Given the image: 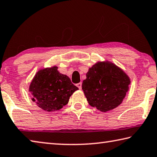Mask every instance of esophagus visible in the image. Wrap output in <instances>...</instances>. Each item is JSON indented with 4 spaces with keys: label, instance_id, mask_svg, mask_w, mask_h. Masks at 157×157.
<instances>
[{
    "label": "esophagus",
    "instance_id": "obj_1",
    "mask_svg": "<svg viewBox=\"0 0 157 157\" xmlns=\"http://www.w3.org/2000/svg\"><path fill=\"white\" fill-rule=\"evenodd\" d=\"M76 86L78 87L79 89H81V87H82V83H77L76 84Z\"/></svg>",
    "mask_w": 157,
    "mask_h": 157
}]
</instances>
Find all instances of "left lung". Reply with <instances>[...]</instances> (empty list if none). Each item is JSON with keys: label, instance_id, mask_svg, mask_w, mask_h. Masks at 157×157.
Instances as JSON below:
<instances>
[{"label": "left lung", "instance_id": "obj_1", "mask_svg": "<svg viewBox=\"0 0 157 157\" xmlns=\"http://www.w3.org/2000/svg\"><path fill=\"white\" fill-rule=\"evenodd\" d=\"M130 78L121 68L110 61H98L89 68L82 90L91 106L106 112L123 102Z\"/></svg>", "mask_w": 157, "mask_h": 157}]
</instances>
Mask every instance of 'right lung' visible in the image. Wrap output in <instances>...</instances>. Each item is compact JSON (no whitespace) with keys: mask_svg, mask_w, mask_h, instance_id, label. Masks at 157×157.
<instances>
[{"mask_svg":"<svg viewBox=\"0 0 157 157\" xmlns=\"http://www.w3.org/2000/svg\"><path fill=\"white\" fill-rule=\"evenodd\" d=\"M78 90L67 75L58 71L56 66L38 70L29 87L32 100L47 112L59 110Z\"/></svg>","mask_w":157,"mask_h":157,"instance_id":"add662e5","label":"right lung"}]
</instances>
